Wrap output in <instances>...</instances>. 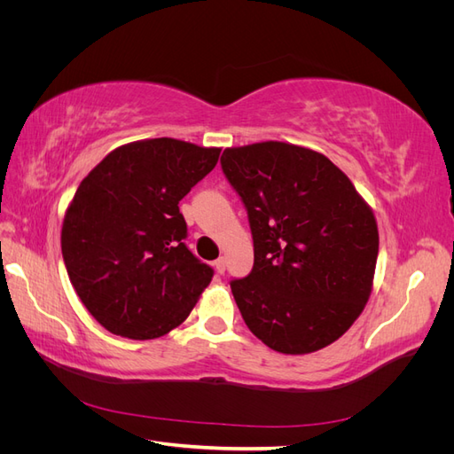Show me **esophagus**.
Listing matches in <instances>:
<instances>
[{
    "mask_svg": "<svg viewBox=\"0 0 454 454\" xmlns=\"http://www.w3.org/2000/svg\"><path fill=\"white\" fill-rule=\"evenodd\" d=\"M214 267H215V272H217V274H223V272H225V267H227L225 257L215 259V261H214Z\"/></svg>",
    "mask_w": 454,
    "mask_h": 454,
    "instance_id": "obj_1",
    "label": "esophagus"
}]
</instances>
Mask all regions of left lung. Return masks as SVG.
Listing matches in <instances>:
<instances>
[{
  "mask_svg": "<svg viewBox=\"0 0 454 454\" xmlns=\"http://www.w3.org/2000/svg\"><path fill=\"white\" fill-rule=\"evenodd\" d=\"M222 170L254 239L252 272L231 280L246 325L282 354L332 345L362 314L373 286V212L332 160L307 147H229Z\"/></svg>",
  "mask_w": 454,
  "mask_h": 454,
  "instance_id": "8db88e82",
  "label": "left lung"
}]
</instances>
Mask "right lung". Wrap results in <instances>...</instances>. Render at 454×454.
<instances>
[{
	"label": "right lung",
	"instance_id": "1",
	"mask_svg": "<svg viewBox=\"0 0 454 454\" xmlns=\"http://www.w3.org/2000/svg\"><path fill=\"white\" fill-rule=\"evenodd\" d=\"M217 147L155 138L114 149L75 191L62 225L67 277L107 332L155 339L193 310L214 269L185 246L180 200Z\"/></svg>",
	"mask_w": 454,
	"mask_h": 454
}]
</instances>
